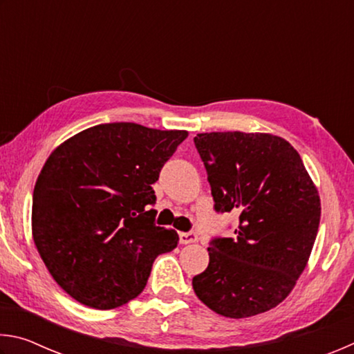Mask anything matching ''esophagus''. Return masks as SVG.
<instances>
[{"label": "esophagus", "mask_w": 354, "mask_h": 354, "mask_svg": "<svg viewBox=\"0 0 354 354\" xmlns=\"http://www.w3.org/2000/svg\"><path fill=\"white\" fill-rule=\"evenodd\" d=\"M196 241H198V236H196L195 232H181V234H179V242L183 245L194 243Z\"/></svg>", "instance_id": "1"}]
</instances>
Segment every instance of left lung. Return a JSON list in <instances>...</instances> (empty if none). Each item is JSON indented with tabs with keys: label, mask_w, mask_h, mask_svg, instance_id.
Here are the masks:
<instances>
[{
	"label": "left lung",
	"mask_w": 354,
	"mask_h": 354,
	"mask_svg": "<svg viewBox=\"0 0 354 354\" xmlns=\"http://www.w3.org/2000/svg\"><path fill=\"white\" fill-rule=\"evenodd\" d=\"M195 147L215 209L237 212L236 239L212 241L209 266L192 281L209 309L230 319L284 301L309 261L320 195L295 148L267 133H203Z\"/></svg>",
	"instance_id": "8db88e82"
}]
</instances>
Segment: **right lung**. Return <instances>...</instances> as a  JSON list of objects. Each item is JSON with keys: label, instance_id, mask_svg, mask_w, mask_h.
I'll list each match as a JSON object with an SVG mask.
<instances>
[{"label": "right lung", "instance_id": "1", "mask_svg": "<svg viewBox=\"0 0 354 354\" xmlns=\"http://www.w3.org/2000/svg\"><path fill=\"white\" fill-rule=\"evenodd\" d=\"M187 131L137 123L87 128L53 149L35 181L32 239L53 279L84 306L113 309L145 289L175 230L154 225L162 165Z\"/></svg>", "mask_w": 354, "mask_h": 354}]
</instances>
